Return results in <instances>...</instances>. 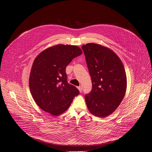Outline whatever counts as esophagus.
I'll list each match as a JSON object with an SVG mask.
<instances>
[{
	"instance_id": "34e87169",
	"label": "esophagus",
	"mask_w": 152,
	"mask_h": 152,
	"mask_svg": "<svg viewBox=\"0 0 152 152\" xmlns=\"http://www.w3.org/2000/svg\"><path fill=\"white\" fill-rule=\"evenodd\" d=\"M77 88H78V90H79V91H80V92H82V87H81V86H78Z\"/></svg>"
}]
</instances>
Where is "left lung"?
I'll list each match as a JSON object with an SVG mask.
<instances>
[{
    "instance_id": "left-lung-1",
    "label": "left lung",
    "mask_w": 152,
    "mask_h": 152,
    "mask_svg": "<svg viewBox=\"0 0 152 152\" xmlns=\"http://www.w3.org/2000/svg\"><path fill=\"white\" fill-rule=\"evenodd\" d=\"M82 48L93 83L91 93L85 96L86 106L93 115L106 117L115 111L124 97V66L117 55L106 46L91 42Z\"/></svg>"
}]
</instances>
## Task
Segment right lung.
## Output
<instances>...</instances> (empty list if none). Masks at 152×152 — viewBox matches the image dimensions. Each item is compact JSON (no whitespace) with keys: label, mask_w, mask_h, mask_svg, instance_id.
Instances as JSON below:
<instances>
[{"label":"right lung","mask_w":152,"mask_h":152,"mask_svg":"<svg viewBox=\"0 0 152 152\" xmlns=\"http://www.w3.org/2000/svg\"><path fill=\"white\" fill-rule=\"evenodd\" d=\"M82 51L77 46L57 45L49 47L34 61L29 85L32 97L44 111L57 116L66 111L79 94L67 82L66 67Z\"/></svg>","instance_id":"right-lung-1"}]
</instances>
